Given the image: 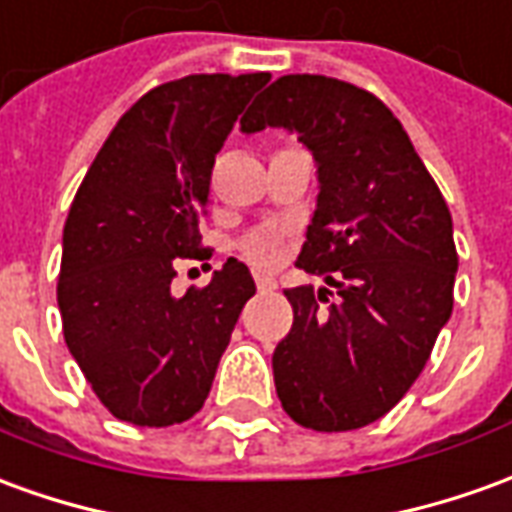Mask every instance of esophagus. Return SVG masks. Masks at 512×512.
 <instances>
[{
	"label": "esophagus",
	"mask_w": 512,
	"mask_h": 512,
	"mask_svg": "<svg viewBox=\"0 0 512 512\" xmlns=\"http://www.w3.org/2000/svg\"><path fill=\"white\" fill-rule=\"evenodd\" d=\"M257 282V291H274L277 288V280L274 277H268V274H255Z\"/></svg>",
	"instance_id": "34e87169"
}]
</instances>
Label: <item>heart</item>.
<instances>
[{
  "mask_svg": "<svg viewBox=\"0 0 512 512\" xmlns=\"http://www.w3.org/2000/svg\"><path fill=\"white\" fill-rule=\"evenodd\" d=\"M241 252L257 266H271L280 255V235L274 230H255L241 241Z\"/></svg>",
  "mask_w": 512,
  "mask_h": 512,
  "instance_id": "obj_1",
  "label": "heart"
}]
</instances>
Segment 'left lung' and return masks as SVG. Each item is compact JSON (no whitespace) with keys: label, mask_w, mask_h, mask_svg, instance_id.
Returning a JSON list of instances; mask_svg holds the SVG:
<instances>
[{"label":"left lung","mask_w":512,"mask_h":512,"mask_svg":"<svg viewBox=\"0 0 512 512\" xmlns=\"http://www.w3.org/2000/svg\"><path fill=\"white\" fill-rule=\"evenodd\" d=\"M266 127L296 132L316 160L296 266L341 296L285 291L293 327L271 357L277 396L307 430H357L410 391L452 316V213L399 119L352 82L285 74L241 119L244 132Z\"/></svg>","instance_id":"1"}]
</instances>
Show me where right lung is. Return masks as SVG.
I'll list each match as a JSON object with an SVG mask.
<instances>
[{
  "instance_id": "add662e5",
  "label": "right lung",
  "mask_w": 512,
  "mask_h": 512,
  "mask_svg": "<svg viewBox=\"0 0 512 512\" xmlns=\"http://www.w3.org/2000/svg\"><path fill=\"white\" fill-rule=\"evenodd\" d=\"M271 74H191L124 113L63 227L57 307L99 402L135 427L182 424L205 405L255 280L230 257L205 288L171 293L182 260H207L210 174Z\"/></svg>"
}]
</instances>
